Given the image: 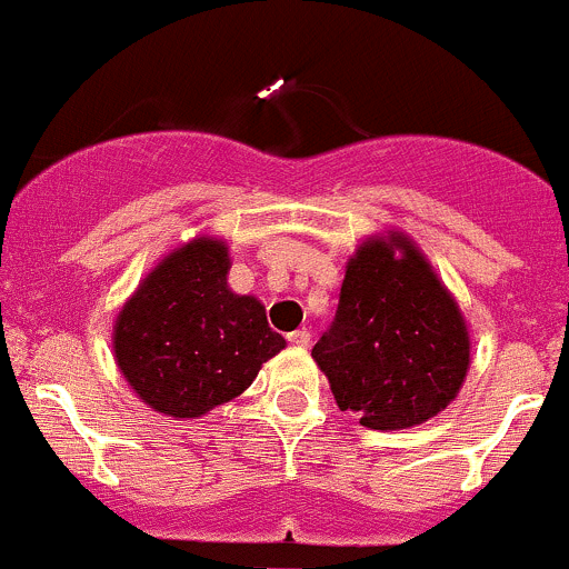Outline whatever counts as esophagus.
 Instances as JSON below:
<instances>
[{
    "label": "esophagus",
    "mask_w": 569,
    "mask_h": 569,
    "mask_svg": "<svg viewBox=\"0 0 569 569\" xmlns=\"http://www.w3.org/2000/svg\"><path fill=\"white\" fill-rule=\"evenodd\" d=\"M289 343L297 346V349H308L310 346V332L308 330H297L289 335Z\"/></svg>",
    "instance_id": "esophagus-1"
}]
</instances>
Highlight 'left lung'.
<instances>
[{
    "instance_id": "obj_1",
    "label": "left lung",
    "mask_w": 569,
    "mask_h": 569,
    "mask_svg": "<svg viewBox=\"0 0 569 569\" xmlns=\"http://www.w3.org/2000/svg\"><path fill=\"white\" fill-rule=\"evenodd\" d=\"M340 411L403 430L458 398L471 338L456 297L403 231L373 234L346 261L338 313L313 346Z\"/></svg>"
}]
</instances>
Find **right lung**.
<instances>
[{
    "instance_id": "right-lung-1",
    "label": "right lung",
    "mask_w": 569,
    "mask_h": 569,
    "mask_svg": "<svg viewBox=\"0 0 569 569\" xmlns=\"http://www.w3.org/2000/svg\"><path fill=\"white\" fill-rule=\"evenodd\" d=\"M226 239L196 234L166 253L113 321V362L130 390L174 420H199L253 385L286 349L259 297L229 289Z\"/></svg>"
}]
</instances>
